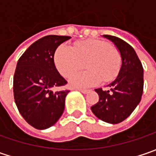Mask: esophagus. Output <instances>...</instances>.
Segmentation results:
<instances>
[{"instance_id":"1","label":"esophagus","mask_w":156,"mask_h":156,"mask_svg":"<svg viewBox=\"0 0 156 156\" xmlns=\"http://www.w3.org/2000/svg\"><path fill=\"white\" fill-rule=\"evenodd\" d=\"M77 90H78V91H80V92H81L82 94H87V92H88V90H87V89H81V88H77Z\"/></svg>"}]
</instances>
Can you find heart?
I'll list each match as a JSON object with an SVG mask.
<instances>
[{"label": "heart", "instance_id": "heart-1", "mask_svg": "<svg viewBox=\"0 0 156 156\" xmlns=\"http://www.w3.org/2000/svg\"><path fill=\"white\" fill-rule=\"evenodd\" d=\"M55 62L59 72L69 77L82 68L86 62L85 72H80L69 79L73 87L83 88L94 86L102 80L112 81L121 68V55L115 48L100 40H86L78 42L74 48L62 45L55 55Z\"/></svg>", "mask_w": 156, "mask_h": 156}]
</instances>
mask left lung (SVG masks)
<instances>
[{
  "label": "left lung",
  "mask_w": 156,
  "mask_h": 156,
  "mask_svg": "<svg viewBox=\"0 0 156 156\" xmlns=\"http://www.w3.org/2000/svg\"><path fill=\"white\" fill-rule=\"evenodd\" d=\"M111 41L121 55V68L108 90L96 88L99 101L91 107L93 114L105 122L117 124L132 114L140 103L143 92V68L135 49L116 36L104 34Z\"/></svg>",
  "instance_id": "8db88e82"
}]
</instances>
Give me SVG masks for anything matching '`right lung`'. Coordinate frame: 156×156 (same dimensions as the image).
<instances>
[{
    "label": "right lung",
    "instance_id": "obj_1",
    "mask_svg": "<svg viewBox=\"0 0 156 156\" xmlns=\"http://www.w3.org/2000/svg\"><path fill=\"white\" fill-rule=\"evenodd\" d=\"M71 38L47 35L27 48L19 59L14 76V96L17 108L34 129H46L57 122L65 108L69 90L54 91L67 81L55 65V53Z\"/></svg>",
    "mask_w": 156,
    "mask_h": 156
}]
</instances>
